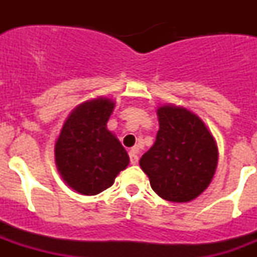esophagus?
Returning <instances> with one entry per match:
<instances>
[{"instance_id":"34e87169","label":"esophagus","mask_w":257,"mask_h":257,"mask_svg":"<svg viewBox=\"0 0 257 257\" xmlns=\"http://www.w3.org/2000/svg\"><path fill=\"white\" fill-rule=\"evenodd\" d=\"M138 153H139V149L138 148H133L130 151V153H128V156H130L131 165H136V163L139 162V156H138Z\"/></svg>"}]
</instances>
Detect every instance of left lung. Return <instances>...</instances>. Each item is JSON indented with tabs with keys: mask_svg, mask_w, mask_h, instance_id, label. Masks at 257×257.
Segmentation results:
<instances>
[{
	"mask_svg": "<svg viewBox=\"0 0 257 257\" xmlns=\"http://www.w3.org/2000/svg\"><path fill=\"white\" fill-rule=\"evenodd\" d=\"M156 143L140 158L151 187L166 201L189 202L211 183L217 147L205 123L184 108L161 106Z\"/></svg>",
	"mask_w": 257,
	"mask_h": 257,
	"instance_id": "1",
	"label": "left lung"
}]
</instances>
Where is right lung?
<instances>
[{
  "label": "right lung",
  "mask_w": 257,
  "mask_h": 257,
  "mask_svg": "<svg viewBox=\"0 0 257 257\" xmlns=\"http://www.w3.org/2000/svg\"><path fill=\"white\" fill-rule=\"evenodd\" d=\"M113 108L114 103L103 97L81 104L67 118L56 140L59 172L70 188L86 196L112 187L130 162L121 143L106 130Z\"/></svg>",
  "instance_id": "1"
}]
</instances>
